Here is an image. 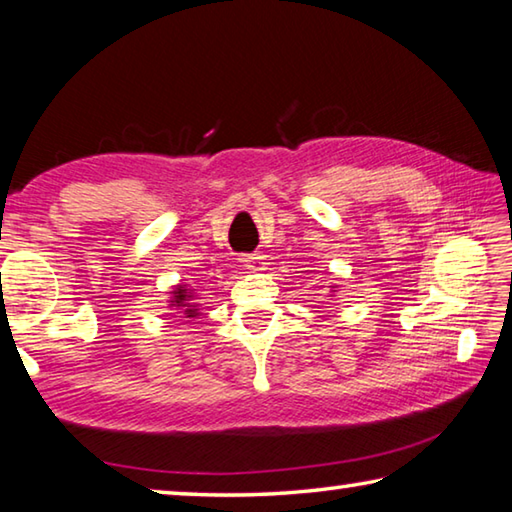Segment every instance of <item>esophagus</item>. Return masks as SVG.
<instances>
[{
    "mask_svg": "<svg viewBox=\"0 0 512 512\" xmlns=\"http://www.w3.org/2000/svg\"><path fill=\"white\" fill-rule=\"evenodd\" d=\"M244 264H246L248 271H253V273H264L266 271V257H262V255H246Z\"/></svg>",
    "mask_w": 512,
    "mask_h": 512,
    "instance_id": "34e87169",
    "label": "esophagus"
}]
</instances>
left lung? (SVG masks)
Returning a JSON list of instances; mask_svg holds the SVG:
<instances>
[{"label":"left lung","mask_w":512,"mask_h":512,"mask_svg":"<svg viewBox=\"0 0 512 512\" xmlns=\"http://www.w3.org/2000/svg\"><path fill=\"white\" fill-rule=\"evenodd\" d=\"M329 291H336V287H332V289H329Z\"/></svg>","instance_id":"left-lung-1"}]
</instances>
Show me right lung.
<instances>
[{
	"instance_id": "add662e5",
	"label": "right lung",
	"mask_w": 512,
	"mask_h": 512,
	"mask_svg": "<svg viewBox=\"0 0 512 512\" xmlns=\"http://www.w3.org/2000/svg\"><path fill=\"white\" fill-rule=\"evenodd\" d=\"M194 300H196V289L187 287V284H176V287L169 291V307L183 311L185 318L201 316V309H198Z\"/></svg>"
}]
</instances>
